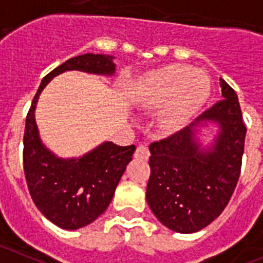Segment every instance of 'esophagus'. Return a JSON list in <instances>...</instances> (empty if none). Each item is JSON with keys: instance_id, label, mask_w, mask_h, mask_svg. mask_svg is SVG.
<instances>
[{"instance_id": "1", "label": "esophagus", "mask_w": 263, "mask_h": 263, "mask_svg": "<svg viewBox=\"0 0 263 263\" xmlns=\"http://www.w3.org/2000/svg\"><path fill=\"white\" fill-rule=\"evenodd\" d=\"M149 155V149H148L147 145L144 144H140L136 148V151H135V157L139 160H148Z\"/></svg>"}]
</instances>
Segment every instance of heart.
<instances>
[{
	"mask_svg": "<svg viewBox=\"0 0 263 263\" xmlns=\"http://www.w3.org/2000/svg\"><path fill=\"white\" fill-rule=\"evenodd\" d=\"M143 93L148 103L166 102L161 120L166 128H181L188 124L211 95V82L204 72L189 66L168 65L151 72Z\"/></svg>",
	"mask_w": 263,
	"mask_h": 263,
	"instance_id": "1",
	"label": "heart"
}]
</instances>
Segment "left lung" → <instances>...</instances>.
I'll list each match as a JSON object with an SVG mask.
<instances>
[{"mask_svg": "<svg viewBox=\"0 0 263 263\" xmlns=\"http://www.w3.org/2000/svg\"><path fill=\"white\" fill-rule=\"evenodd\" d=\"M220 81L222 100L189 127L149 145L147 202L160 222L184 234L204 229L222 213L241 175L246 125L236 91ZM200 121L221 128L209 151L194 141L191 127Z\"/></svg>", "mask_w": 263, "mask_h": 263, "instance_id": "8db88e82", "label": "left lung"}]
</instances>
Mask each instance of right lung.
Listing matches in <instances>:
<instances>
[{
    "label": "right lung",
    "instance_id": "right-lung-1",
    "mask_svg": "<svg viewBox=\"0 0 263 263\" xmlns=\"http://www.w3.org/2000/svg\"><path fill=\"white\" fill-rule=\"evenodd\" d=\"M68 70L112 75V57L83 54L70 58L42 79L26 116L24 172L34 204L47 220L74 230L95 221L109 205L136 147L103 143L81 159H58L41 143L34 109L41 91L55 75Z\"/></svg>",
    "mask_w": 263,
    "mask_h": 263
}]
</instances>
